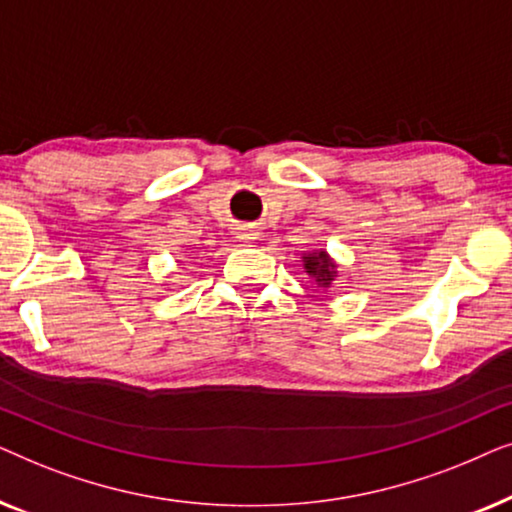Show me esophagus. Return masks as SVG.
I'll return each mask as SVG.
<instances>
[{
    "label": "esophagus",
    "instance_id": "obj_1",
    "mask_svg": "<svg viewBox=\"0 0 512 512\" xmlns=\"http://www.w3.org/2000/svg\"><path fill=\"white\" fill-rule=\"evenodd\" d=\"M237 240L244 242V244H254V242L258 240V235H256V230H251V228H242V230H240V235H237Z\"/></svg>",
    "mask_w": 512,
    "mask_h": 512
}]
</instances>
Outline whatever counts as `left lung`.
<instances>
[{
    "label": "left lung",
    "mask_w": 512,
    "mask_h": 512,
    "mask_svg": "<svg viewBox=\"0 0 512 512\" xmlns=\"http://www.w3.org/2000/svg\"><path fill=\"white\" fill-rule=\"evenodd\" d=\"M303 268L321 289H328L338 279V265H335L333 258L324 249L303 254Z\"/></svg>",
    "instance_id": "obj_1"
}]
</instances>
